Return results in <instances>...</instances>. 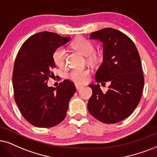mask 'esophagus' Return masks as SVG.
Returning <instances> with one entry per match:
<instances>
[{"mask_svg": "<svg viewBox=\"0 0 157 157\" xmlns=\"http://www.w3.org/2000/svg\"><path fill=\"white\" fill-rule=\"evenodd\" d=\"M75 87H76L77 90H80L81 88H82V85H80L79 84H75Z\"/></svg>", "mask_w": 157, "mask_h": 157, "instance_id": "34e87169", "label": "esophagus"}]
</instances>
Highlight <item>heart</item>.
Instances as JSON below:
<instances>
[{"label":"heart","instance_id":"1","mask_svg":"<svg viewBox=\"0 0 157 157\" xmlns=\"http://www.w3.org/2000/svg\"><path fill=\"white\" fill-rule=\"evenodd\" d=\"M72 48L77 52L85 56H88V60L93 61L96 59L94 52V46L88 40L78 37L72 43ZM53 60L54 64L59 67H64L66 63V51L63 47H59L53 53ZM90 72L89 69H74L67 74V77L77 84H83L89 80Z\"/></svg>","mask_w":157,"mask_h":157}]
</instances>
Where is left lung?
Wrapping results in <instances>:
<instances>
[{"label": "left lung", "mask_w": 157, "mask_h": 157, "mask_svg": "<svg viewBox=\"0 0 157 157\" xmlns=\"http://www.w3.org/2000/svg\"><path fill=\"white\" fill-rule=\"evenodd\" d=\"M90 39L103 43V63L97 70V82L110 83L104 93L100 85H89L93 90L88 109L93 117L107 124L128 117L138 106L144 85L140 55L132 40L117 29L104 28Z\"/></svg>", "instance_id": "left-lung-1"}]
</instances>
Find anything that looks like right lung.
Returning <instances> with one entry per match:
<instances>
[{
  "label": "right lung",
  "mask_w": 157,
  "mask_h": 157,
  "mask_svg": "<svg viewBox=\"0 0 157 157\" xmlns=\"http://www.w3.org/2000/svg\"><path fill=\"white\" fill-rule=\"evenodd\" d=\"M70 39L42 32L29 37L18 52L13 71L15 101L25 120L37 128H51L62 122L76 92L68 80L56 88L47 85L56 67L53 52Z\"/></svg>",
  "instance_id": "1"
}]
</instances>
